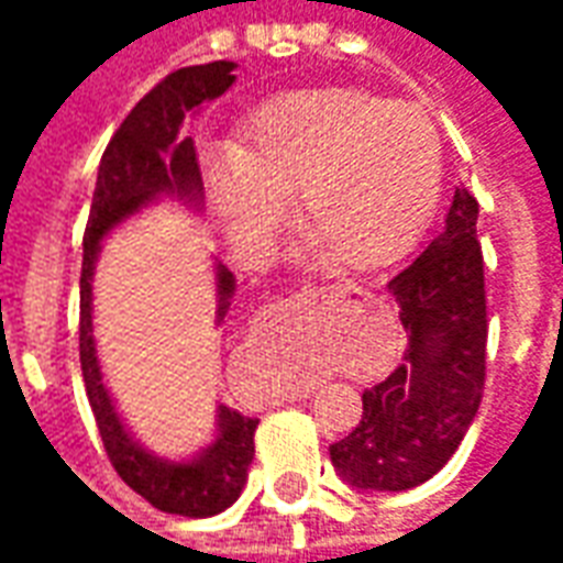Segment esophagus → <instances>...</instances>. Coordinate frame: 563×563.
Returning <instances> with one entry per match:
<instances>
[{
    "label": "esophagus",
    "mask_w": 563,
    "mask_h": 563,
    "mask_svg": "<svg viewBox=\"0 0 563 563\" xmlns=\"http://www.w3.org/2000/svg\"><path fill=\"white\" fill-rule=\"evenodd\" d=\"M319 295H322V298H334V295H350V292H362V289H358V286H353V283H334V286H319L317 289ZM295 398H307V391L305 395H295Z\"/></svg>",
    "instance_id": "esophagus-1"
}]
</instances>
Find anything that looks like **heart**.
<instances>
[{
	"label": "heart",
	"instance_id": "obj_1",
	"mask_svg": "<svg viewBox=\"0 0 563 563\" xmlns=\"http://www.w3.org/2000/svg\"><path fill=\"white\" fill-rule=\"evenodd\" d=\"M208 186L222 232L262 256L292 196L338 265L377 268L410 253L434 217L443 156L422 108L365 90H292L262 102L229 153L210 159Z\"/></svg>",
	"mask_w": 563,
	"mask_h": 563
}]
</instances>
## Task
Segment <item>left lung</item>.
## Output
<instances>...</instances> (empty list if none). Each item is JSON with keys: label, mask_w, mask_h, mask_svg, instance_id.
<instances>
[{"label": "left lung", "mask_w": 563, "mask_h": 563, "mask_svg": "<svg viewBox=\"0 0 563 563\" xmlns=\"http://www.w3.org/2000/svg\"><path fill=\"white\" fill-rule=\"evenodd\" d=\"M476 198L455 186L443 229L389 280L407 331L404 362L362 395L365 413L331 443L334 471L365 492H407L446 464L485 386V277Z\"/></svg>", "instance_id": "obj_1"}]
</instances>
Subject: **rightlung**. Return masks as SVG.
Returning <instances> with one entry per match:
<instances>
[{"instance_id": "obj_1", "label": "right lung", "mask_w": 563, "mask_h": 563, "mask_svg": "<svg viewBox=\"0 0 563 563\" xmlns=\"http://www.w3.org/2000/svg\"><path fill=\"white\" fill-rule=\"evenodd\" d=\"M234 63L220 59L208 66L177 68L141 99L132 114L120 123L111 144L104 147L92 192L90 220L84 232V265H80V371L90 398L92 416L102 434L104 452L120 479L139 492L147 504L172 516L205 519L232 507L241 497L246 471L253 461V434L258 419L217 407V434L192 459H159L141 446V440L120 419L111 391L104 386L102 365L92 338V274L102 241L117 225L132 220L162 198H177L184 208L201 210L205 186L198 172L192 139L180 129L201 104L220 99L234 84ZM217 280V322L225 319L234 295V274L213 262Z\"/></svg>"}]
</instances>
